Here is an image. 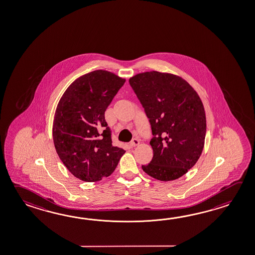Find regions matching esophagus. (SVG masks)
I'll list each match as a JSON object with an SVG mask.
<instances>
[{"mask_svg":"<svg viewBox=\"0 0 255 255\" xmlns=\"http://www.w3.org/2000/svg\"><path fill=\"white\" fill-rule=\"evenodd\" d=\"M139 143V139H136V138H133V139H131V141L130 142V145L131 147H135V146H137Z\"/></svg>","mask_w":255,"mask_h":255,"instance_id":"esophagus-1","label":"esophagus"}]
</instances>
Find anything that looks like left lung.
Instances as JSON below:
<instances>
[{
	"label": "left lung",
	"instance_id": "left-lung-1",
	"mask_svg": "<svg viewBox=\"0 0 255 255\" xmlns=\"http://www.w3.org/2000/svg\"><path fill=\"white\" fill-rule=\"evenodd\" d=\"M149 118L153 158L141 168L161 181L180 178L199 159L207 123L201 100L181 77L141 73L129 80Z\"/></svg>",
	"mask_w": 255,
	"mask_h": 255
}]
</instances>
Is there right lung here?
<instances>
[{
    "mask_svg": "<svg viewBox=\"0 0 255 255\" xmlns=\"http://www.w3.org/2000/svg\"><path fill=\"white\" fill-rule=\"evenodd\" d=\"M125 80L113 73L96 70L77 78L58 103L53 139L67 169L87 182L114 172L125 149L113 145L105 112Z\"/></svg>",
    "mask_w": 255,
    "mask_h": 255,
    "instance_id": "obj_1",
    "label": "right lung"
}]
</instances>
